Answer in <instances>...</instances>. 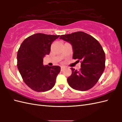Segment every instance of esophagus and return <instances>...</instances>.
<instances>
[{
  "label": "esophagus",
  "instance_id": "esophagus-1",
  "mask_svg": "<svg viewBox=\"0 0 122 122\" xmlns=\"http://www.w3.org/2000/svg\"><path fill=\"white\" fill-rule=\"evenodd\" d=\"M64 68H65V67H64V66H61V71H62V70H63V69H64Z\"/></svg>",
  "mask_w": 122,
  "mask_h": 122
}]
</instances>
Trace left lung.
Listing matches in <instances>:
<instances>
[{
	"label": "left lung",
	"instance_id": "8db88e82",
	"mask_svg": "<svg viewBox=\"0 0 122 122\" xmlns=\"http://www.w3.org/2000/svg\"><path fill=\"white\" fill-rule=\"evenodd\" d=\"M60 39L70 43L73 48V59L81 60L79 71L71 68L68 77L69 85L73 89L85 91L97 84L105 67V54L98 41L87 33L77 31L61 35Z\"/></svg>",
	"mask_w": 122,
	"mask_h": 122
}]
</instances>
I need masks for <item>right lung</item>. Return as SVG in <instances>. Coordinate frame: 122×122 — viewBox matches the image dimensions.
Returning a JSON list of instances; mask_svg holds the SVG:
<instances>
[{"instance_id": "right-lung-1", "label": "right lung", "mask_w": 122, "mask_h": 122, "mask_svg": "<svg viewBox=\"0 0 122 122\" xmlns=\"http://www.w3.org/2000/svg\"><path fill=\"white\" fill-rule=\"evenodd\" d=\"M59 36L36 33L25 39L18 51V70L24 82L35 91H46L55 84L61 68L44 66L43 59L50 53L52 43Z\"/></svg>"}]
</instances>
